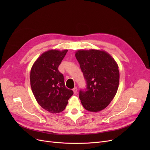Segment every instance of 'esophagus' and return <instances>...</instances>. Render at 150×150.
<instances>
[{"mask_svg":"<svg viewBox=\"0 0 150 150\" xmlns=\"http://www.w3.org/2000/svg\"><path fill=\"white\" fill-rule=\"evenodd\" d=\"M77 91H78V89H77V88H74L73 89V91H74V93L75 94V93H76Z\"/></svg>","mask_w":150,"mask_h":150,"instance_id":"obj_1","label":"esophagus"}]
</instances>
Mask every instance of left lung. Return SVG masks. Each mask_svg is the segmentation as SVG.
Wrapping results in <instances>:
<instances>
[{
	"label": "left lung",
	"instance_id": "1",
	"mask_svg": "<svg viewBox=\"0 0 150 150\" xmlns=\"http://www.w3.org/2000/svg\"><path fill=\"white\" fill-rule=\"evenodd\" d=\"M75 57L86 82L79 98L83 107L90 112L106 108L113 100L119 88L120 74L115 61L105 51L78 50Z\"/></svg>",
	"mask_w": 150,
	"mask_h": 150
}]
</instances>
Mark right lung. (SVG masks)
Instances as JSON below:
<instances>
[{
	"label": "right lung",
	"instance_id": "1",
	"mask_svg": "<svg viewBox=\"0 0 150 150\" xmlns=\"http://www.w3.org/2000/svg\"><path fill=\"white\" fill-rule=\"evenodd\" d=\"M67 50H50L35 62L30 72V85L33 95L43 109L52 114L62 112L74 92L64 84L58 67Z\"/></svg>",
	"mask_w": 150,
	"mask_h": 150
}]
</instances>
